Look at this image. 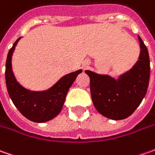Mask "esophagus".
<instances>
[{"label": "esophagus", "mask_w": 155, "mask_h": 155, "mask_svg": "<svg viewBox=\"0 0 155 155\" xmlns=\"http://www.w3.org/2000/svg\"><path fill=\"white\" fill-rule=\"evenodd\" d=\"M85 65H87V64H85Z\"/></svg>", "instance_id": "obj_1"}]
</instances>
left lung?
I'll return each mask as SVG.
<instances>
[{"instance_id": "left-lung-1", "label": "left lung", "mask_w": 155, "mask_h": 155, "mask_svg": "<svg viewBox=\"0 0 155 155\" xmlns=\"http://www.w3.org/2000/svg\"><path fill=\"white\" fill-rule=\"evenodd\" d=\"M138 39L140 51L137 62L117 79L110 75L85 71L91 80L93 104L107 118L122 120L131 116L146 95L150 77V61L144 42L140 36Z\"/></svg>"}]
</instances>
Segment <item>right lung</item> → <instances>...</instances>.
Returning <instances> with one entry per match:
<instances>
[{"label":"right lung","instance_id":"add662e5","mask_svg":"<svg viewBox=\"0 0 155 155\" xmlns=\"http://www.w3.org/2000/svg\"><path fill=\"white\" fill-rule=\"evenodd\" d=\"M20 39L15 41L7 57L5 78L8 92L15 107L28 120L34 122H48L60 113L70 87L83 70L64 75L48 90H27L17 81L12 69V56Z\"/></svg>","mask_w":155,"mask_h":155}]
</instances>
